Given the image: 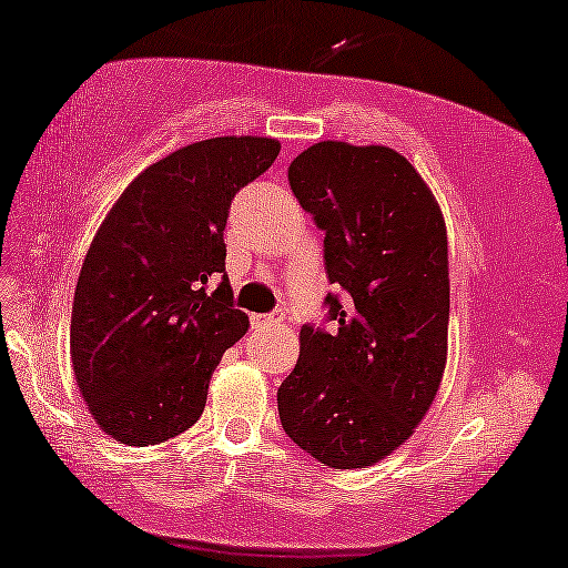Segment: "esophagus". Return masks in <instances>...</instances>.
<instances>
[{"label": "esophagus", "mask_w": 568, "mask_h": 568, "mask_svg": "<svg viewBox=\"0 0 568 568\" xmlns=\"http://www.w3.org/2000/svg\"><path fill=\"white\" fill-rule=\"evenodd\" d=\"M282 322H284L282 310H276L272 314H254V317H251V325L254 327H276V325H282Z\"/></svg>", "instance_id": "1"}]
</instances>
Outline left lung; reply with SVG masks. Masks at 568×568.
<instances>
[{"mask_svg":"<svg viewBox=\"0 0 568 568\" xmlns=\"http://www.w3.org/2000/svg\"><path fill=\"white\" fill-rule=\"evenodd\" d=\"M290 185L325 231L337 333L304 325L300 361L278 386L296 447L335 469L371 467L429 412L447 365V225L414 164L390 146L317 142Z\"/></svg>","mask_w":568,"mask_h":568,"instance_id":"obj_1","label":"left lung"}]
</instances>
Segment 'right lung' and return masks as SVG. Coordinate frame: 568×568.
<instances>
[{"instance_id":"right-lung-1","label":"right lung","mask_w":568,"mask_h":568,"mask_svg":"<svg viewBox=\"0 0 568 568\" xmlns=\"http://www.w3.org/2000/svg\"><path fill=\"white\" fill-rule=\"evenodd\" d=\"M278 150L268 136L182 146L129 182L93 235L71 361L91 416L116 442H168L203 414L213 371L248 329L225 274L231 200Z\"/></svg>"}]
</instances>
